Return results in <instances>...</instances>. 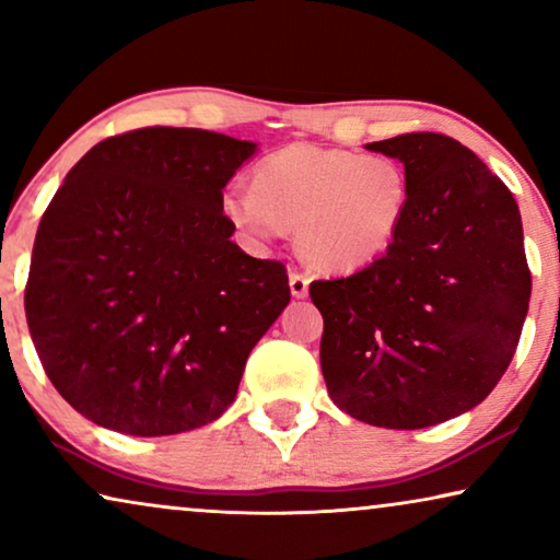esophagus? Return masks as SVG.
Wrapping results in <instances>:
<instances>
[{
	"mask_svg": "<svg viewBox=\"0 0 560 560\" xmlns=\"http://www.w3.org/2000/svg\"><path fill=\"white\" fill-rule=\"evenodd\" d=\"M290 293H293L295 298H305L308 295V275L303 272H290Z\"/></svg>",
	"mask_w": 560,
	"mask_h": 560,
	"instance_id": "esophagus-1",
	"label": "esophagus"
}]
</instances>
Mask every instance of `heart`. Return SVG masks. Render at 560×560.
<instances>
[{"label": "heart", "instance_id": "1", "mask_svg": "<svg viewBox=\"0 0 560 560\" xmlns=\"http://www.w3.org/2000/svg\"><path fill=\"white\" fill-rule=\"evenodd\" d=\"M410 175L393 155H359L320 144H288L255 171V188L232 186L224 217L252 236L295 229L311 267L351 272L377 262L402 232Z\"/></svg>", "mask_w": 560, "mask_h": 560}]
</instances>
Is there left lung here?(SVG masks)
Returning <instances> with one entry per match:
<instances>
[{
  "instance_id": "1",
  "label": "left lung",
  "mask_w": 560,
  "mask_h": 560,
  "mask_svg": "<svg viewBox=\"0 0 560 560\" xmlns=\"http://www.w3.org/2000/svg\"><path fill=\"white\" fill-rule=\"evenodd\" d=\"M366 150L408 167L410 209L377 262L311 282L320 372L351 418L416 431L479 405L515 357L533 285L523 221L454 137L410 132Z\"/></svg>"
}]
</instances>
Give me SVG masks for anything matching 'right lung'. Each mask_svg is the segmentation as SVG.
Wrapping results in <instances>:
<instances>
[{"label":"right lung","instance_id":"obj_1","mask_svg":"<svg viewBox=\"0 0 560 560\" xmlns=\"http://www.w3.org/2000/svg\"><path fill=\"white\" fill-rule=\"evenodd\" d=\"M257 144L186 127L109 137L37 226L25 313L63 400L127 435H173L234 402L290 303L285 265L232 242L221 198Z\"/></svg>","mask_w":560,"mask_h":560}]
</instances>
